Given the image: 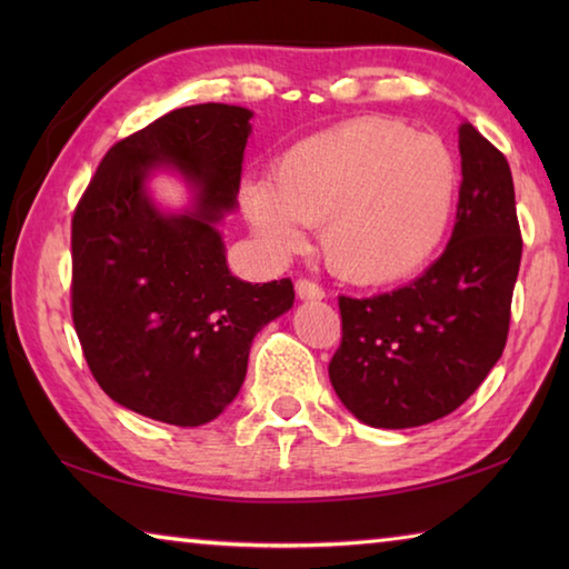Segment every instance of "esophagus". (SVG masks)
<instances>
[{
	"mask_svg": "<svg viewBox=\"0 0 569 569\" xmlns=\"http://www.w3.org/2000/svg\"><path fill=\"white\" fill-rule=\"evenodd\" d=\"M296 296L301 298V301H321L326 298V291L313 281H308V278H298L296 281Z\"/></svg>",
	"mask_w": 569,
	"mask_h": 569,
	"instance_id": "esophagus-1",
	"label": "esophagus"
}]
</instances>
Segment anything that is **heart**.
<instances>
[{
	"label": "heart",
	"instance_id": "1",
	"mask_svg": "<svg viewBox=\"0 0 569 569\" xmlns=\"http://www.w3.org/2000/svg\"><path fill=\"white\" fill-rule=\"evenodd\" d=\"M459 166L437 134L389 118H356L298 140L271 180H248L240 206L273 256L306 248L319 228L329 271L356 286H389L439 253L455 220Z\"/></svg>",
	"mask_w": 569,
	"mask_h": 569
}]
</instances>
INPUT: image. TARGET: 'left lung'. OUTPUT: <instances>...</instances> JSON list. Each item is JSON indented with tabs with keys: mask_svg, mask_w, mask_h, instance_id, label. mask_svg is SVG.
Listing matches in <instances>:
<instances>
[{
	"mask_svg": "<svg viewBox=\"0 0 569 569\" xmlns=\"http://www.w3.org/2000/svg\"><path fill=\"white\" fill-rule=\"evenodd\" d=\"M461 188L447 250L417 281L339 298L333 391L356 419L409 429L461 407L505 351L522 261L507 158L475 124L459 128Z\"/></svg>",
	"mask_w": 569,
	"mask_h": 569,
	"instance_id": "obj_1",
	"label": "left lung"
}]
</instances>
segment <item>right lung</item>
<instances>
[{"mask_svg": "<svg viewBox=\"0 0 569 569\" xmlns=\"http://www.w3.org/2000/svg\"><path fill=\"white\" fill-rule=\"evenodd\" d=\"M253 112L190 104L108 150L72 218V321L94 381L120 407L176 427L238 397L253 336L293 306L291 278L228 271L218 223L238 206ZM156 169L193 190L182 214L147 196Z\"/></svg>", "mask_w": 569, "mask_h": 569, "instance_id": "1", "label": "right lung"}]
</instances>
